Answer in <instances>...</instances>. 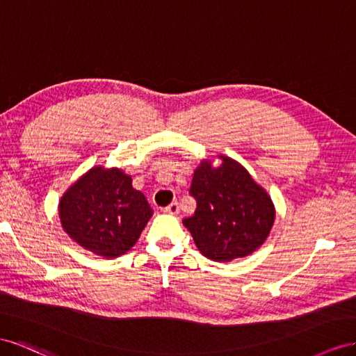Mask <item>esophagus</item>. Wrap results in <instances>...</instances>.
I'll use <instances>...</instances> for the list:
<instances>
[{
  "mask_svg": "<svg viewBox=\"0 0 356 356\" xmlns=\"http://www.w3.org/2000/svg\"><path fill=\"white\" fill-rule=\"evenodd\" d=\"M179 210H180V207H179V202H177V201H172L171 204H168V206H167L164 210H162V211L168 213V215H177Z\"/></svg>",
  "mask_w": 356,
  "mask_h": 356,
  "instance_id": "34e87169",
  "label": "esophagus"
}]
</instances>
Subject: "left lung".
<instances>
[{
  "mask_svg": "<svg viewBox=\"0 0 356 356\" xmlns=\"http://www.w3.org/2000/svg\"><path fill=\"white\" fill-rule=\"evenodd\" d=\"M189 194L197 209L184 225L206 258L228 262L248 257L270 234L276 216L271 198L231 158H222L218 168L201 162Z\"/></svg>",
  "mask_w": 356,
  "mask_h": 356,
  "instance_id": "left-lung-1",
  "label": "left lung"
}]
</instances>
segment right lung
Returning <instances> with one entry per match:
<instances>
[{
    "instance_id": "right-lung-1",
    "label": "right lung",
    "mask_w": 356,
    "mask_h": 356,
    "mask_svg": "<svg viewBox=\"0 0 356 356\" xmlns=\"http://www.w3.org/2000/svg\"><path fill=\"white\" fill-rule=\"evenodd\" d=\"M146 197L120 170L92 168L59 202L67 234L80 246L104 258L124 255L136 245L152 216Z\"/></svg>"
}]
</instances>
